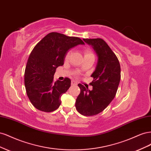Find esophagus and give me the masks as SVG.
Segmentation results:
<instances>
[{
    "label": "esophagus",
    "mask_w": 151,
    "mask_h": 151,
    "mask_svg": "<svg viewBox=\"0 0 151 151\" xmlns=\"http://www.w3.org/2000/svg\"><path fill=\"white\" fill-rule=\"evenodd\" d=\"M71 84L72 85V86H77V82H76L75 81H72V82H71Z\"/></svg>",
    "instance_id": "1"
}]
</instances>
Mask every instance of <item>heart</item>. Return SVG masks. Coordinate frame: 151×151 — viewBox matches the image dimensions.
Listing matches in <instances>:
<instances>
[{
	"label": "heart",
	"instance_id": "1",
	"mask_svg": "<svg viewBox=\"0 0 151 151\" xmlns=\"http://www.w3.org/2000/svg\"><path fill=\"white\" fill-rule=\"evenodd\" d=\"M84 57H87V56L92 55H93V53L91 52L89 49H85L84 51ZM70 54H71V52H70V51L68 52L67 53L66 55H65V60H68V59L69 58V57H70Z\"/></svg>",
	"mask_w": 151,
	"mask_h": 151
}]
</instances>
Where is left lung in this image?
I'll return each mask as SVG.
<instances>
[{"label": "left lung", "mask_w": 151, "mask_h": 151, "mask_svg": "<svg viewBox=\"0 0 151 151\" xmlns=\"http://www.w3.org/2000/svg\"><path fill=\"white\" fill-rule=\"evenodd\" d=\"M98 56L96 69L91 76L93 81L89 90L79 84L81 93L76 101L77 111L84 116H93L103 111L115 98L121 78L119 61L108 44L101 38L86 39Z\"/></svg>", "instance_id": "obj_1"}]
</instances>
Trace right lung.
Wrapping results in <instances>:
<instances>
[{
	"label": "right lung",
	"instance_id": "right-lung-1",
	"mask_svg": "<svg viewBox=\"0 0 151 151\" xmlns=\"http://www.w3.org/2000/svg\"><path fill=\"white\" fill-rule=\"evenodd\" d=\"M81 38L52 32L36 44L28 58L24 72L26 94L32 104L40 111H53L60 106L62 95L70 87L66 78L53 81L58 66H62L68 50L84 45Z\"/></svg>",
	"mask_w": 151,
	"mask_h": 151
}]
</instances>
